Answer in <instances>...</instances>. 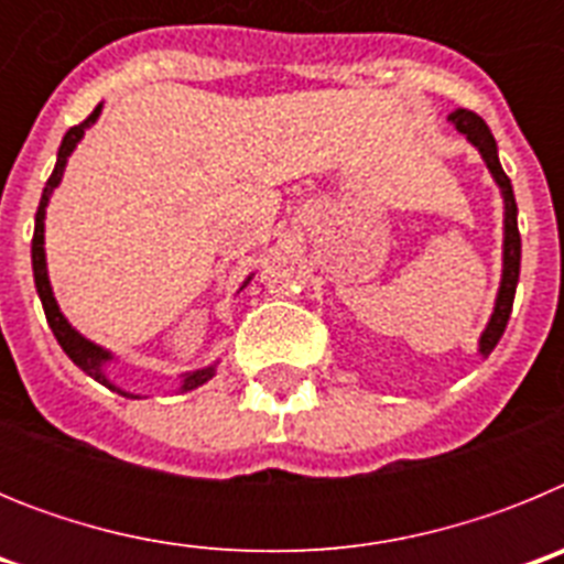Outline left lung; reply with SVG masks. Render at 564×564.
Masks as SVG:
<instances>
[{
    "instance_id": "obj_1",
    "label": "left lung",
    "mask_w": 564,
    "mask_h": 564,
    "mask_svg": "<svg viewBox=\"0 0 564 564\" xmlns=\"http://www.w3.org/2000/svg\"><path fill=\"white\" fill-rule=\"evenodd\" d=\"M452 127L457 129L460 134H466V141L480 152V158L486 161L488 172L495 177V183L500 186L502 194V279H500V291H497L495 299V313L488 318L486 330L480 333V356L488 358L491 350L497 347L500 336L506 333L508 316H511V305H514V293H517V282H520V228H517V200H514V188H511V181H508V174L502 172L500 158H497V141L491 129L486 127L480 115L468 112V109H455L449 115Z\"/></svg>"
}]
</instances>
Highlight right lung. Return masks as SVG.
<instances>
[{"mask_svg":"<svg viewBox=\"0 0 564 564\" xmlns=\"http://www.w3.org/2000/svg\"><path fill=\"white\" fill-rule=\"evenodd\" d=\"M98 115H101V104L93 109V115H89L87 121H82L78 127H69L67 134H64L62 147H58L56 169H53L47 186H44V192H42V203H39V212H36V231H33V246H30V253H33V279H36V291H39V299H42V307H44V316H47L50 330H53L56 341L62 344V350L67 352L69 361L76 364V367H82V370L87 372L89 378H96L98 383H104V387H109V390L118 392V395L141 398V395H134V392L121 390V387H115V383L107 378V364L115 358L112 352L104 350L101 344L84 338L82 333L76 330V327L69 325L67 316H64L62 307H58L56 296H53V288H50L47 257H44V214H47L50 194L56 192V186L62 183L64 166H67L69 154H73V149L78 147V141L84 138V132H87V129L98 121ZM251 279H253V273L246 279V282H242V288H246ZM242 288H239V291H242ZM214 372H217V361L208 364V367H200V370L183 372V376H181V392L197 390V387H203L206 381H212Z\"/></svg>","mask_w":564,"mask_h":564,"instance_id":"add662e5","label":"right lung"}]
</instances>
